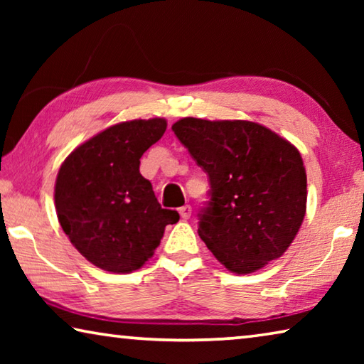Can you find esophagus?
<instances>
[{"label":"esophagus","instance_id":"obj_1","mask_svg":"<svg viewBox=\"0 0 364 364\" xmlns=\"http://www.w3.org/2000/svg\"><path fill=\"white\" fill-rule=\"evenodd\" d=\"M191 213H193V208H191L189 205H184L180 208V215L183 220H188L191 217Z\"/></svg>","mask_w":364,"mask_h":364}]
</instances>
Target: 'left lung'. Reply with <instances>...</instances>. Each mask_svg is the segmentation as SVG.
I'll return each instance as SVG.
<instances>
[{
  "mask_svg": "<svg viewBox=\"0 0 364 364\" xmlns=\"http://www.w3.org/2000/svg\"><path fill=\"white\" fill-rule=\"evenodd\" d=\"M171 130L210 180L199 236L215 258L249 274L287 250L306 212V173L297 147L260 123L194 117Z\"/></svg>",
  "mask_w": 364,
  "mask_h": 364,
  "instance_id": "obj_1",
  "label": "left lung"
}]
</instances>
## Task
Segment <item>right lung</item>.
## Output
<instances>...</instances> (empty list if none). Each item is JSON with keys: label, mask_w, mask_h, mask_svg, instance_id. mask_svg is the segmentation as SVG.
<instances>
[{"label": "right lung", "mask_w": 364, "mask_h": 364, "mask_svg": "<svg viewBox=\"0 0 364 364\" xmlns=\"http://www.w3.org/2000/svg\"><path fill=\"white\" fill-rule=\"evenodd\" d=\"M167 130L165 119L122 122L73 149L59 168L54 204L73 247L95 267L132 273L154 255L165 226L180 220L162 208L139 159Z\"/></svg>", "instance_id": "1"}]
</instances>
